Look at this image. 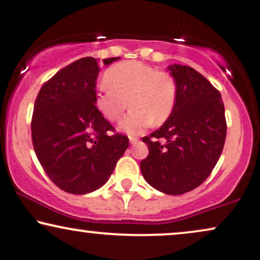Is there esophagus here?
Listing matches in <instances>:
<instances>
[{"label": "esophagus", "instance_id": "34e87169", "mask_svg": "<svg viewBox=\"0 0 260 260\" xmlns=\"http://www.w3.org/2000/svg\"><path fill=\"white\" fill-rule=\"evenodd\" d=\"M137 142H139V137L130 136V143H131V145H136Z\"/></svg>", "mask_w": 260, "mask_h": 260}]
</instances>
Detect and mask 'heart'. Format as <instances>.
<instances>
[{"mask_svg": "<svg viewBox=\"0 0 260 260\" xmlns=\"http://www.w3.org/2000/svg\"><path fill=\"white\" fill-rule=\"evenodd\" d=\"M105 82L96 92V107L106 119L117 121L129 101L131 111L119 124L120 130L129 135L141 133L150 123H165L175 108L177 88L174 78L143 62L126 61L111 67Z\"/></svg>", "mask_w": 260, "mask_h": 260, "instance_id": "1", "label": "heart"}]
</instances>
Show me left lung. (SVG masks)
<instances>
[{"label":"left lung","mask_w":260,"mask_h":260,"mask_svg":"<svg viewBox=\"0 0 260 260\" xmlns=\"http://www.w3.org/2000/svg\"><path fill=\"white\" fill-rule=\"evenodd\" d=\"M177 99L169 119L142 141L149 154L140 168L147 183L169 195L199 187L211 175L225 142L222 96L189 66L170 65Z\"/></svg>","instance_id":"obj_1"}]
</instances>
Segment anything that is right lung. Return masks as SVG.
Returning a JSON list of instances; mask_svg holds the SVG:
<instances>
[{
  "label": "right lung",
  "mask_w": 260,
  "mask_h": 260,
  "mask_svg": "<svg viewBox=\"0 0 260 260\" xmlns=\"http://www.w3.org/2000/svg\"><path fill=\"white\" fill-rule=\"evenodd\" d=\"M120 57L102 60L106 66ZM99 60L83 57L60 70L38 92L31 121L34 149L48 177L63 191L101 188L129 147L95 105Z\"/></svg>",
  "instance_id": "1"
}]
</instances>
